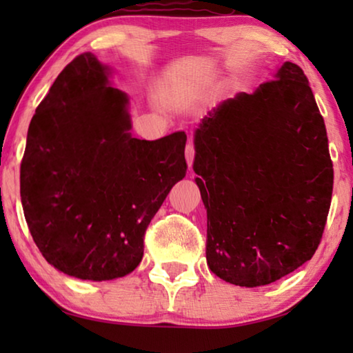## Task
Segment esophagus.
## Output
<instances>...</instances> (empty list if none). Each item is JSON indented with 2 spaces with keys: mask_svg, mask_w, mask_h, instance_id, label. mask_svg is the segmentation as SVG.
I'll list each match as a JSON object with an SVG mask.
<instances>
[{
  "mask_svg": "<svg viewBox=\"0 0 353 353\" xmlns=\"http://www.w3.org/2000/svg\"><path fill=\"white\" fill-rule=\"evenodd\" d=\"M185 159H187L188 166L193 165V160H194V145L191 141H188L187 146H185Z\"/></svg>",
  "mask_w": 353,
  "mask_h": 353,
  "instance_id": "1",
  "label": "esophagus"
}]
</instances>
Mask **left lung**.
<instances>
[{"label":"left lung","instance_id":"1","mask_svg":"<svg viewBox=\"0 0 353 353\" xmlns=\"http://www.w3.org/2000/svg\"><path fill=\"white\" fill-rule=\"evenodd\" d=\"M274 77L252 94L223 101L194 132L207 265L248 288L312 259L333 191L324 118L307 76L285 62Z\"/></svg>","mask_w":353,"mask_h":353}]
</instances>
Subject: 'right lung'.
<instances>
[{"label":"right lung","instance_id":"add662e5","mask_svg":"<svg viewBox=\"0 0 353 353\" xmlns=\"http://www.w3.org/2000/svg\"><path fill=\"white\" fill-rule=\"evenodd\" d=\"M92 52L74 57L28 129L20 194L45 260L82 280L124 277L140 265L145 232L187 172L185 132L130 135L129 98Z\"/></svg>","mask_w":353,"mask_h":353}]
</instances>
